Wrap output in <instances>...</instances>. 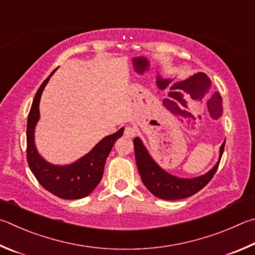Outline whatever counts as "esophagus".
Segmentation results:
<instances>
[{
    "instance_id": "34e87169",
    "label": "esophagus",
    "mask_w": 255,
    "mask_h": 255,
    "mask_svg": "<svg viewBox=\"0 0 255 255\" xmlns=\"http://www.w3.org/2000/svg\"><path fill=\"white\" fill-rule=\"evenodd\" d=\"M135 133H136V130L133 127H127L124 130V134L128 137H133L135 135Z\"/></svg>"
}]
</instances>
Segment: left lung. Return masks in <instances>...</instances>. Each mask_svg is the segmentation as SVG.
I'll use <instances>...</instances> for the list:
<instances>
[{
	"instance_id": "left-lung-1",
	"label": "left lung",
	"mask_w": 255,
	"mask_h": 255,
	"mask_svg": "<svg viewBox=\"0 0 255 255\" xmlns=\"http://www.w3.org/2000/svg\"><path fill=\"white\" fill-rule=\"evenodd\" d=\"M133 143H134L137 170L144 186L155 197L166 200L184 199L202 190L215 175L225 146V142H223L220 149V159L211 170L203 176L186 179L164 171L149 154L140 137H134Z\"/></svg>"
}]
</instances>
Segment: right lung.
<instances>
[{
  "instance_id": "right-lung-1",
  "label": "right lung",
  "mask_w": 255,
  "mask_h": 255,
  "mask_svg": "<svg viewBox=\"0 0 255 255\" xmlns=\"http://www.w3.org/2000/svg\"><path fill=\"white\" fill-rule=\"evenodd\" d=\"M51 75L39 87L29 112L26 124V160L39 184L49 193L62 199H80L88 196L100 184L106 159L115 141L123 135L124 128L114 134L105 136L77 161L66 166L47 162L35 148L34 128L40 118V98Z\"/></svg>"
}]
</instances>
